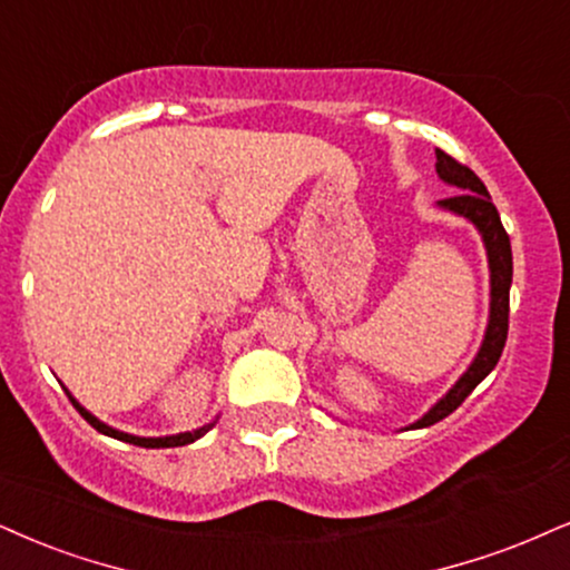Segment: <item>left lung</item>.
<instances>
[{
    "mask_svg": "<svg viewBox=\"0 0 570 570\" xmlns=\"http://www.w3.org/2000/svg\"><path fill=\"white\" fill-rule=\"evenodd\" d=\"M435 171L439 177L452 185L456 193L452 198L439 200V206L444 210H452L456 216H465L475 229L481 232L483 248H487L489 258V272H491V304H489V325L483 343L475 354V360L465 370V375L456 381L444 399H439L431 410H428L417 423L410 428H428L439 420H444L446 414H452L465 399L473 393L483 377L500 362L504 341H508V322H510V285H512V248L510 237L502 227L500 210L491 203V195L487 193V185L470 171L468 166H462L460 160L446 156L444 150H435Z\"/></svg>",
    "mask_w": 570,
    "mask_h": 570,
    "instance_id": "8db88e82",
    "label": "left lung"
}]
</instances>
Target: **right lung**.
I'll use <instances>...</instances> for the list:
<instances>
[{"label": "right lung", "mask_w": 570, "mask_h": 570, "mask_svg": "<svg viewBox=\"0 0 570 570\" xmlns=\"http://www.w3.org/2000/svg\"><path fill=\"white\" fill-rule=\"evenodd\" d=\"M68 393V399L70 402H73V406L76 410H79V414L83 420H87V423L95 428V431H100V433H105V435H110V439H118V441H126V444H135V446H145V449H168V446H185V444H193V441H198L200 435H206L210 428L216 425V420L214 423H208V425H203V428H198V431H187V433H177V435H160V439H142V435H131V433H124V431H116V428H110V425H105V423H100V420L95 417V414L91 412H87L83 410V406L76 402L73 396H70V391H66Z\"/></svg>", "instance_id": "right-lung-1"}]
</instances>
